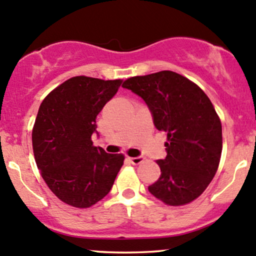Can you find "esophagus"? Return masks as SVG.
<instances>
[{"label": "esophagus", "mask_w": 256, "mask_h": 256, "mask_svg": "<svg viewBox=\"0 0 256 256\" xmlns=\"http://www.w3.org/2000/svg\"><path fill=\"white\" fill-rule=\"evenodd\" d=\"M130 159V162H131V164H134V165H140L141 164V162H143V156H132V158H128Z\"/></svg>", "instance_id": "1"}]
</instances>
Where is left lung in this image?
Returning <instances> with one entry per match:
<instances>
[{
  "label": "left lung",
  "instance_id": "1",
  "mask_svg": "<svg viewBox=\"0 0 256 256\" xmlns=\"http://www.w3.org/2000/svg\"><path fill=\"white\" fill-rule=\"evenodd\" d=\"M122 87L143 98L154 125L168 132L160 178L148 190L170 206L196 200L214 178L222 152V126L203 90L175 72L134 76Z\"/></svg>",
  "mask_w": 256,
  "mask_h": 256
}]
</instances>
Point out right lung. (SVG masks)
<instances>
[{"label": "right lung", "mask_w": 256, "mask_h": 256, "mask_svg": "<svg viewBox=\"0 0 256 256\" xmlns=\"http://www.w3.org/2000/svg\"><path fill=\"white\" fill-rule=\"evenodd\" d=\"M74 76L42 100L32 128V150L42 178L58 199L86 209L108 194L124 164V154L94 147L96 118L120 84Z\"/></svg>", "instance_id": "right-lung-1"}]
</instances>
